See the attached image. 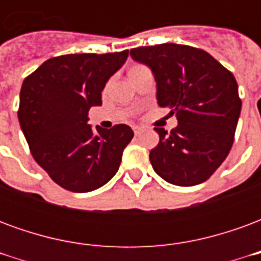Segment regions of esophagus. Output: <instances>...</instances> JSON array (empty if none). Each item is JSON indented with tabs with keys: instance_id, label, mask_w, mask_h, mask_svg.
I'll return each instance as SVG.
<instances>
[{
	"instance_id": "obj_1",
	"label": "esophagus",
	"mask_w": 261,
	"mask_h": 261,
	"mask_svg": "<svg viewBox=\"0 0 261 261\" xmlns=\"http://www.w3.org/2000/svg\"><path fill=\"white\" fill-rule=\"evenodd\" d=\"M133 130H134V134H136V136H140V134L142 133V127L136 125V127H133Z\"/></svg>"
}]
</instances>
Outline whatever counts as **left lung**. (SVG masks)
I'll return each mask as SVG.
<instances>
[{
    "label": "left lung",
    "instance_id": "obj_1",
    "mask_svg": "<svg viewBox=\"0 0 261 261\" xmlns=\"http://www.w3.org/2000/svg\"><path fill=\"white\" fill-rule=\"evenodd\" d=\"M151 68L161 108L176 114L168 133L155 127L159 142L149 161L164 180L176 186L205 181L228 156L241 116L233 74L201 48L164 43L130 51Z\"/></svg>",
    "mask_w": 261,
    "mask_h": 261
}]
</instances>
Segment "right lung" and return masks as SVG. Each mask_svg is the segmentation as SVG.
<instances>
[{"mask_svg":"<svg viewBox=\"0 0 261 261\" xmlns=\"http://www.w3.org/2000/svg\"><path fill=\"white\" fill-rule=\"evenodd\" d=\"M127 57L128 50L53 57L22 84L20 128L35 161L65 190H96L119 170L134 133L127 124L92 130L88 112L102 105L103 88Z\"/></svg>","mask_w":261,"mask_h":261,"instance_id":"add662e5","label":"right lung"}]
</instances>
